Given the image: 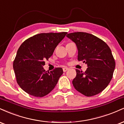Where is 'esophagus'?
Masks as SVG:
<instances>
[{
	"mask_svg": "<svg viewBox=\"0 0 124 124\" xmlns=\"http://www.w3.org/2000/svg\"><path fill=\"white\" fill-rule=\"evenodd\" d=\"M62 70H63L64 72H66L68 70V68L67 67H64L63 68H62Z\"/></svg>",
	"mask_w": 124,
	"mask_h": 124,
	"instance_id": "esophagus-1",
	"label": "esophagus"
}]
</instances>
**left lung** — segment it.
Instances as JSON below:
<instances>
[{"mask_svg":"<svg viewBox=\"0 0 124 124\" xmlns=\"http://www.w3.org/2000/svg\"><path fill=\"white\" fill-rule=\"evenodd\" d=\"M66 36L77 45L78 60L88 66L85 72L76 70V77L72 81L74 88L88 97L99 93L113 78L116 62L111 49L103 40L91 33L77 32Z\"/></svg>","mask_w":124,"mask_h":124,"instance_id":"8db88e82","label":"left lung"}]
</instances>
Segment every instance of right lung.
I'll return each instance as SVG.
<instances>
[{
  "instance_id": "add662e5",
  "label": "right lung",
  "mask_w": 124,
  "mask_h": 124,
  "mask_svg": "<svg viewBox=\"0 0 124 124\" xmlns=\"http://www.w3.org/2000/svg\"><path fill=\"white\" fill-rule=\"evenodd\" d=\"M67 32L42 33L23 42L13 62L17 84L23 91L35 97H43L54 88L63 73L62 68L50 72L43 66Z\"/></svg>"
}]
</instances>
